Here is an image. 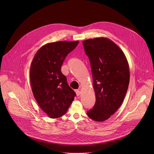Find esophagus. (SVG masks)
Returning a JSON list of instances; mask_svg holds the SVG:
<instances>
[{
  "label": "esophagus",
  "instance_id": "1",
  "mask_svg": "<svg viewBox=\"0 0 154 154\" xmlns=\"http://www.w3.org/2000/svg\"><path fill=\"white\" fill-rule=\"evenodd\" d=\"M75 93H76V95H77V96H80V94H81V92H80V90H75Z\"/></svg>",
  "mask_w": 154,
  "mask_h": 154
}]
</instances>
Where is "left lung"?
<instances>
[{
    "label": "left lung",
    "mask_w": 154,
    "mask_h": 154,
    "mask_svg": "<svg viewBox=\"0 0 154 154\" xmlns=\"http://www.w3.org/2000/svg\"><path fill=\"white\" fill-rule=\"evenodd\" d=\"M93 79L96 102L87 115L97 122L107 120L122 104L130 80L129 66L121 48L107 38L83 41Z\"/></svg>",
    "instance_id": "obj_1"
}]
</instances>
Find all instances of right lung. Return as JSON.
Wrapping results in <instances>:
<instances>
[{
	"label": "right lung",
	"instance_id": "1",
	"mask_svg": "<svg viewBox=\"0 0 154 154\" xmlns=\"http://www.w3.org/2000/svg\"><path fill=\"white\" fill-rule=\"evenodd\" d=\"M79 42L61 41L48 43L37 51L31 63L30 79L33 94L42 110L51 118L63 116L76 95L62 74L61 67Z\"/></svg>",
	"mask_w": 154,
	"mask_h": 154
}]
</instances>
